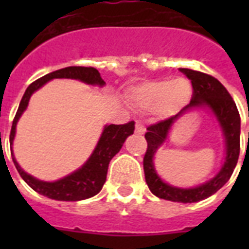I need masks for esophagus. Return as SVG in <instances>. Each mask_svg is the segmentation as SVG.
<instances>
[{
  "mask_svg": "<svg viewBox=\"0 0 249 249\" xmlns=\"http://www.w3.org/2000/svg\"><path fill=\"white\" fill-rule=\"evenodd\" d=\"M144 132H146V129H144L143 124H142L141 121H137V123H136V133H138V134H143Z\"/></svg>",
  "mask_w": 249,
  "mask_h": 249,
  "instance_id": "1",
  "label": "esophagus"
}]
</instances>
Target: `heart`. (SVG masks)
Listing matches in <instances>:
<instances>
[{"label": "heart", "instance_id": "heart-1", "mask_svg": "<svg viewBox=\"0 0 249 249\" xmlns=\"http://www.w3.org/2000/svg\"><path fill=\"white\" fill-rule=\"evenodd\" d=\"M193 86L187 79L154 80L137 86L129 93L136 107L142 109L160 108L163 112H177L191 99Z\"/></svg>", "mask_w": 249, "mask_h": 249}]
</instances>
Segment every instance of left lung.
<instances>
[{"mask_svg": "<svg viewBox=\"0 0 249 249\" xmlns=\"http://www.w3.org/2000/svg\"><path fill=\"white\" fill-rule=\"evenodd\" d=\"M181 71L187 76V79L191 81L193 85L191 101L177 115L147 126V133L144 134V138L147 141V150L143 158V170L146 183L154 195L170 201L195 203L213 195L231 177L240 152V116L235 102L218 80L204 72L193 71L187 68H181ZM201 105H208L216 113L224 129L227 138V160L224 166L216 178L194 189H178L166 185L156 174L152 163L153 155L157 147L166 138L167 130L174 121L187 109Z\"/></svg>", "mask_w": 249, "mask_h": 249, "instance_id": "left-lung-1", "label": "left lung"}]
</instances>
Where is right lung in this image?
<instances>
[{
  "label": "right lung",
  "mask_w": 249,
  "mask_h": 249,
  "mask_svg": "<svg viewBox=\"0 0 249 249\" xmlns=\"http://www.w3.org/2000/svg\"><path fill=\"white\" fill-rule=\"evenodd\" d=\"M52 79H76L86 84L105 85V81L102 80L98 70H95L94 67H83V66H72V67L62 68V70L48 73V75L42 76L41 79L33 81L25 90L24 95L21 98L20 105H19V108L17 111V115L14 117L13 126H11V132H10V144H13L18 120H19L23 111L27 108L29 98L33 94V91L40 89L41 86ZM133 132H134V121H129L126 124L121 125L111 124L105 126L101 140H99L97 147L90 156V159L79 170H76L67 177L55 182H44L33 178L32 176H29L21 169L13 154H11V156H13V161L17 166V170L20 174V177L36 193L50 197V199H54V200H84V199H89V197L97 195L101 191L103 185H105L106 177H107L109 161L117 152L120 151L125 140L130 134H133Z\"/></svg>",
  "instance_id": "obj_1"
}]
</instances>
